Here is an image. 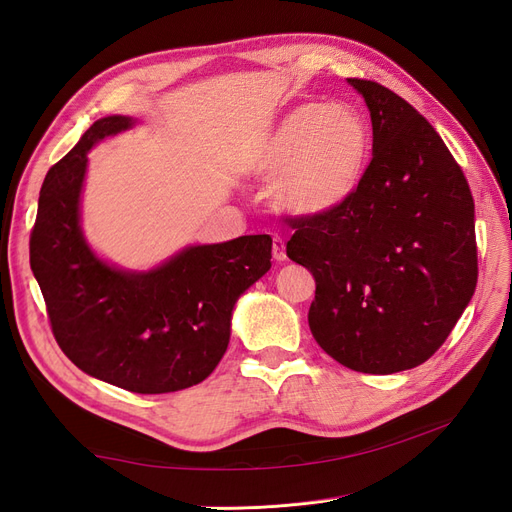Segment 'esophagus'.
Instances as JSON below:
<instances>
[{"label":"esophagus","instance_id":"obj_1","mask_svg":"<svg viewBox=\"0 0 512 512\" xmlns=\"http://www.w3.org/2000/svg\"><path fill=\"white\" fill-rule=\"evenodd\" d=\"M271 252H273V258H275L277 262H284V260L288 258V256H286V243H284L282 237H273Z\"/></svg>","mask_w":512,"mask_h":512}]
</instances>
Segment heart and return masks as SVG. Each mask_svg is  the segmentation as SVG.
<instances>
[{
    "mask_svg": "<svg viewBox=\"0 0 512 512\" xmlns=\"http://www.w3.org/2000/svg\"><path fill=\"white\" fill-rule=\"evenodd\" d=\"M369 156L371 132L361 111L344 102H303L258 138L250 170L260 181H275L282 211L314 218L348 203Z\"/></svg>",
    "mask_w": 512,
    "mask_h": 512,
    "instance_id": "b5f03b06",
    "label": "heart"
}]
</instances>
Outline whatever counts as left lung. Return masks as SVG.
Instances as JSON below:
<instances>
[{"instance_id": "8db88e82", "label": "left lung", "mask_w": 512, "mask_h": 512, "mask_svg": "<svg viewBox=\"0 0 512 512\" xmlns=\"http://www.w3.org/2000/svg\"><path fill=\"white\" fill-rule=\"evenodd\" d=\"M363 96L371 158L348 203L292 220L286 245L316 280L309 329L337 363L395 374L425 363L468 307L476 280L474 200L431 123L374 81Z\"/></svg>"}]
</instances>
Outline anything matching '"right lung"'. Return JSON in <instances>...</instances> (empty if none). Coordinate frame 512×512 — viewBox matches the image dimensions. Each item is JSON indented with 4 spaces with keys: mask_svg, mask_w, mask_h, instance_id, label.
I'll use <instances>...</instances> for the list:
<instances>
[{
    "mask_svg": "<svg viewBox=\"0 0 512 512\" xmlns=\"http://www.w3.org/2000/svg\"><path fill=\"white\" fill-rule=\"evenodd\" d=\"M136 119H98L44 177L29 262L59 348L85 374L141 395L203 382L230 342L232 309L271 269V237L188 245L149 271L102 260L81 228L89 149Z\"/></svg>",
    "mask_w": 512,
    "mask_h": 512,
    "instance_id": "1",
    "label": "right lung"
}]
</instances>
